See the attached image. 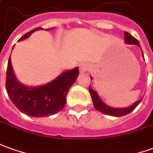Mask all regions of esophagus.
<instances>
[{
    "mask_svg": "<svg viewBox=\"0 0 153 153\" xmlns=\"http://www.w3.org/2000/svg\"><path fill=\"white\" fill-rule=\"evenodd\" d=\"M88 69H89V66L86 63H82L80 66H79V71H80V73L87 71Z\"/></svg>",
    "mask_w": 153,
    "mask_h": 153,
    "instance_id": "1",
    "label": "esophagus"
}]
</instances>
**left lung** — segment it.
<instances>
[{"mask_svg": "<svg viewBox=\"0 0 153 153\" xmlns=\"http://www.w3.org/2000/svg\"><path fill=\"white\" fill-rule=\"evenodd\" d=\"M125 42L127 44H135V45H137L138 47H140V43L139 42L132 37L130 33L125 32ZM144 57V56H143ZM89 91H90V94L91 95V98L93 100V104H94V108L99 111L102 112L105 115L108 116H126L129 113L132 111L133 110H135V108L138 105L141 103L142 99L139 100L136 103H134L132 105L127 107V108H112V107L108 106L107 105H105V103L103 102L101 100V99L99 97L98 94L96 93V91L94 90H92L90 87H89Z\"/></svg>", "mask_w": 153, "mask_h": 153, "instance_id": "8db88e82", "label": "left lung"}]
</instances>
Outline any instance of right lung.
Instances as JSON below:
<instances>
[{"label":"right lung","instance_id":"right-lung-1","mask_svg":"<svg viewBox=\"0 0 153 153\" xmlns=\"http://www.w3.org/2000/svg\"><path fill=\"white\" fill-rule=\"evenodd\" d=\"M42 29H33L23 35L19 41L27 38L33 32ZM79 74L77 67L63 72L54 80L45 85L26 87L16 79L10 57L7 68L6 90L11 102L21 112L33 117L48 116L58 113L64 107L68 90L75 82Z\"/></svg>","mask_w":153,"mask_h":153}]
</instances>
